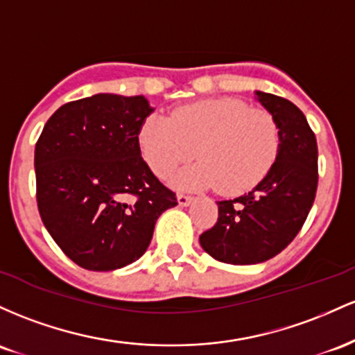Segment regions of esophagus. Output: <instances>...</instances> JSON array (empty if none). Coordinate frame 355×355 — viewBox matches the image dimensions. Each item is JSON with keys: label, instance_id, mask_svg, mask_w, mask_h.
I'll return each mask as SVG.
<instances>
[{"label": "esophagus", "instance_id": "esophagus-1", "mask_svg": "<svg viewBox=\"0 0 355 355\" xmlns=\"http://www.w3.org/2000/svg\"><path fill=\"white\" fill-rule=\"evenodd\" d=\"M193 196H189V194H178V202H179V205H181V206H188L189 205V202L191 201H193Z\"/></svg>", "mask_w": 355, "mask_h": 355}]
</instances>
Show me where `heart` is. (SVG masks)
<instances>
[{"label":"heart","instance_id":"b5f03b06","mask_svg":"<svg viewBox=\"0 0 355 355\" xmlns=\"http://www.w3.org/2000/svg\"><path fill=\"white\" fill-rule=\"evenodd\" d=\"M139 142L159 178H169L198 154L201 162L182 173L179 184L240 194L268 176L280 154L282 129L268 110L214 98L179 107L169 119L153 115L142 124Z\"/></svg>","mask_w":355,"mask_h":355}]
</instances>
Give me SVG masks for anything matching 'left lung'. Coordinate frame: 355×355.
<instances>
[{"mask_svg":"<svg viewBox=\"0 0 355 355\" xmlns=\"http://www.w3.org/2000/svg\"><path fill=\"white\" fill-rule=\"evenodd\" d=\"M257 94L280 124L282 147L257 188L218 201V221L199 236L205 252L223 263H261L285 250L304 226L317 194V139L304 112L284 97Z\"/></svg>","mask_w":355,"mask_h":355,"instance_id":"obj_1","label":"left lung"}]
</instances>
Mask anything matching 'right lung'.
Here are the masks:
<instances>
[{"label":"right lung","instance_id":"add662e5","mask_svg":"<svg viewBox=\"0 0 355 355\" xmlns=\"http://www.w3.org/2000/svg\"><path fill=\"white\" fill-rule=\"evenodd\" d=\"M153 112L142 95L97 94L62 105L35 146L43 225L78 266L109 272L141 258L176 193L146 164L139 147Z\"/></svg>","mask_w":355,"mask_h":355}]
</instances>
